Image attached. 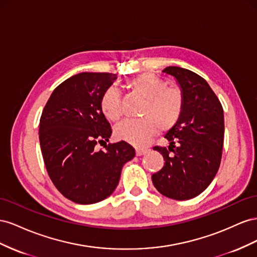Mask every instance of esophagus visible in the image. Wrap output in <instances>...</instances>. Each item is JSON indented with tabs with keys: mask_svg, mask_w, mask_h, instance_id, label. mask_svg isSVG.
<instances>
[{
	"mask_svg": "<svg viewBox=\"0 0 257 257\" xmlns=\"http://www.w3.org/2000/svg\"><path fill=\"white\" fill-rule=\"evenodd\" d=\"M148 152H149V150L148 149H144V148H138V149H136L137 156H142V155H144V154H146Z\"/></svg>",
	"mask_w": 257,
	"mask_h": 257,
	"instance_id": "34e87169",
	"label": "esophagus"
}]
</instances>
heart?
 <instances>
[{
    "label": "heart",
    "instance_id": "b5f03b06",
    "mask_svg": "<svg viewBox=\"0 0 257 257\" xmlns=\"http://www.w3.org/2000/svg\"><path fill=\"white\" fill-rule=\"evenodd\" d=\"M128 87L145 99L140 119H124L114 129L117 140L133 145H141L158 130L172 129L181 119L184 109V97L178 88L168 87L167 82L151 73H143L131 78ZM100 106L109 120H117L121 115L120 97L114 87L103 92Z\"/></svg>",
    "mask_w": 257,
    "mask_h": 257
}]
</instances>
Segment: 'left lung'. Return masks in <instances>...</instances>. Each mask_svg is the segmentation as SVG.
Returning a JSON list of instances; mask_svg holds the SVG:
<instances>
[{
	"label": "left lung",
	"mask_w": 257,
	"mask_h": 257,
	"mask_svg": "<svg viewBox=\"0 0 257 257\" xmlns=\"http://www.w3.org/2000/svg\"><path fill=\"white\" fill-rule=\"evenodd\" d=\"M184 97L181 119L165 138L169 146L154 150L164 156L163 169L152 175L160 194L175 200H187L201 194L213 181L219 168L224 143V112L207 80L195 72L167 67Z\"/></svg>",
	"instance_id": "1"
}]
</instances>
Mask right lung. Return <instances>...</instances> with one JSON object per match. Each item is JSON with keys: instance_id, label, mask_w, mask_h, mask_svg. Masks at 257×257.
Wrapping results in <instances>:
<instances>
[{"instance_id": "right-lung-1", "label": "right lung", "mask_w": 257, "mask_h": 257, "mask_svg": "<svg viewBox=\"0 0 257 257\" xmlns=\"http://www.w3.org/2000/svg\"><path fill=\"white\" fill-rule=\"evenodd\" d=\"M116 78L112 73L73 75L56 88L43 109L44 163L54 185L73 202L91 204L107 198L118 184L123 165L136 155L124 141L105 145L104 151L96 149L112 135L100 100Z\"/></svg>"}]
</instances>
